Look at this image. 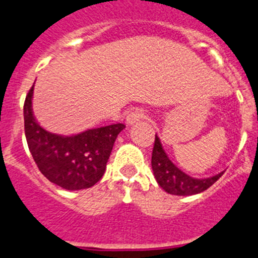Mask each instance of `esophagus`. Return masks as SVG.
I'll use <instances>...</instances> for the list:
<instances>
[{
  "mask_svg": "<svg viewBox=\"0 0 258 258\" xmlns=\"http://www.w3.org/2000/svg\"><path fill=\"white\" fill-rule=\"evenodd\" d=\"M145 117H146V113L143 108H135V109H132L131 112H128V114H127L126 117V122L128 124H134Z\"/></svg>",
  "mask_w": 258,
  "mask_h": 258,
  "instance_id": "34e87169",
  "label": "esophagus"
}]
</instances>
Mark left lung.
<instances>
[{
  "label": "left lung",
  "instance_id": "8db88e82",
  "mask_svg": "<svg viewBox=\"0 0 258 258\" xmlns=\"http://www.w3.org/2000/svg\"><path fill=\"white\" fill-rule=\"evenodd\" d=\"M151 168L159 186L168 194L177 195V196H191L204 192L213 186L224 173L221 172L214 177L204 178V179L189 177L170 162L156 135L153 155H151Z\"/></svg>",
  "mask_w": 258,
  "mask_h": 258
}]
</instances>
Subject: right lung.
<instances>
[{
	"mask_svg": "<svg viewBox=\"0 0 258 258\" xmlns=\"http://www.w3.org/2000/svg\"><path fill=\"white\" fill-rule=\"evenodd\" d=\"M33 90L34 85L24 103V128L29 150L40 173L69 191L93 187L104 174L115 139L126 126L109 124L75 136L50 134L33 115Z\"/></svg>",
	"mask_w": 258,
	"mask_h": 258,
	"instance_id": "add662e5",
	"label": "right lung"
}]
</instances>
